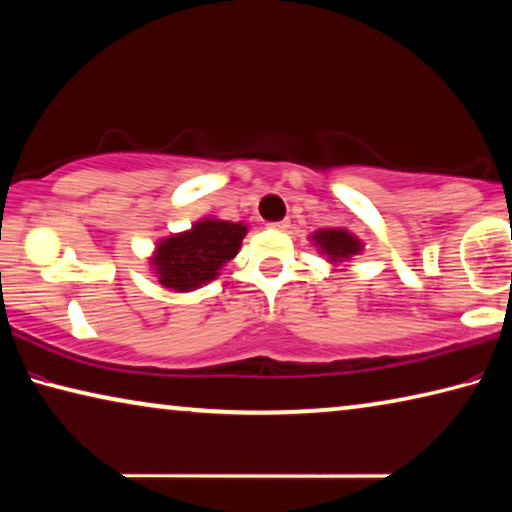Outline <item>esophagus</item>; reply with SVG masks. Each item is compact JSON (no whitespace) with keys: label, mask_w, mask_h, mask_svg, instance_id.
Instances as JSON below:
<instances>
[{"label":"esophagus","mask_w":512,"mask_h":512,"mask_svg":"<svg viewBox=\"0 0 512 512\" xmlns=\"http://www.w3.org/2000/svg\"><path fill=\"white\" fill-rule=\"evenodd\" d=\"M271 227H273V230H280V232H287L289 230V227H291V223L287 221V218H285V221H278V223H271Z\"/></svg>","instance_id":"esophagus-1"}]
</instances>
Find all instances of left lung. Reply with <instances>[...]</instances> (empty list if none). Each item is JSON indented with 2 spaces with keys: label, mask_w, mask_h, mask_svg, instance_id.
<instances>
[{
  "label": "left lung",
  "mask_w": 512,
  "mask_h": 512,
  "mask_svg": "<svg viewBox=\"0 0 512 512\" xmlns=\"http://www.w3.org/2000/svg\"><path fill=\"white\" fill-rule=\"evenodd\" d=\"M310 239L321 255L328 257L330 264H344L348 259L362 253V241L344 227H326L310 234Z\"/></svg>",
  "instance_id": "1"
}]
</instances>
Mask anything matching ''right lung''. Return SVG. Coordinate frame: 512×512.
I'll list each match as a JSON object with an SVG mask.
<instances>
[{"mask_svg": "<svg viewBox=\"0 0 512 512\" xmlns=\"http://www.w3.org/2000/svg\"><path fill=\"white\" fill-rule=\"evenodd\" d=\"M248 225L207 216L189 230L170 234L154 246L152 273L170 291H193L216 280L218 271L239 253Z\"/></svg>", "mask_w": 512, "mask_h": 512, "instance_id": "1", "label": "right lung"}]
</instances>
